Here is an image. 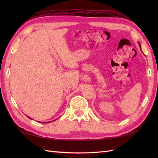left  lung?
<instances>
[{"instance_id":"left-lung-1","label":"left lung","mask_w":158,"mask_h":158,"mask_svg":"<svg viewBox=\"0 0 158 158\" xmlns=\"http://www.w3.org/2000/svg\"><path fill=\"white\" fill-rule=\"evenodd\" d=\"M139 46H140V49H141V46H140V43H139Z\"/></svg>"}]
</instances>
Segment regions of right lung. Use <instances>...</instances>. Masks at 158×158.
I'll list each match as a JSON object with an SVG mask.
<instances>
[{"label":"right lung","instance_id":"obj_1","mask_svg":"<svg viewBox=\"0 0 158 158\" xmlns=\"http://www.w3.org/2000/svg\"><path fill=\"white\" fill-rule=\"evenodd\" d=\"M27 117H28L29 119H32V118H31V117H28V116H27ZM49 122H40V123H49Z\"/></svg>","mask_w":158,"mask_h":158}]
</instances>
